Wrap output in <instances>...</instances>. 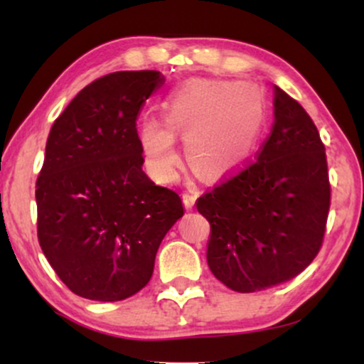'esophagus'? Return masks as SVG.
Returning a JSON list of instances; mask_svg holds the SVG:
<instances>
[{"mask_svg": "<svg viewBox=\"0 0 364 364\" xmlns=\"http://www.w3.org/2000/svg\"><path fill=\"white\" fill-rule=\"evenodd\" d=\"M195 200H196V193H183V203H185V207L188 208V210H191L195 205Z\"/></svg>", "mask_w": 364, "mask_h": 364, "instance_id": "esophagus-1", "label": "esophagus"}]
</instances>
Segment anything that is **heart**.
<instances>
[{
  "mask_svg": "<svg viewBox=\"0 0 364 364\" xmlns=\"http://www.w3.org/2000/svg\"><path fill=\"white\" fill-rule=\"evenodd\" d=\"M164 112V119L147 116L139 123L141 152L162 181H173L181 164L174 133L185 139L196 169L223 176L252 157L267 118L262 92L229 80L183 83L166 99Z\"/></svg>",
  "mask_w": 364,
  "mask_h": 364,
  "instance_id": "b5f03b06",
  "label": "heart"
}]
</instances>
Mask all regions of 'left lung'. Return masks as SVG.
Here are the masks:
<instances>
[{
    "mask_svg": "<svg viewBox=\"0 0 364 364\" xmlns=\"http://www.w3.org/2000/svg\"><path fill=\"white\" fill-rule=\"evenodd\" d=\"M330 207L327 157L301 104L274 85V127L257 161L196 200L207 263L237 292L289 281L318 253Z\"/></svg>",
    "mask_w": 364,
    "mask_h": 364,
    "instance_id": "obj_1",
    "label": "left lung"
}]
</instances>
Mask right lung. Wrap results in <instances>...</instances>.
Segmentation results:
<instances>
[{
  "instance_id": "add662e5",
  "label": "right lung",
  "mask_w": 364,
  "mask_h": 364,
  "mask_svg": "<svg viewBox=\"0 0 364 364\" xmlns=\"http://www.w3.org/2000/svg\"><path fill=\"white\" fill-rule=\"evenodd\" d=\"M166 78L156 70L92 82L54 121L37 178V236L58 277L92 301L147 286L181 198L144 173L136 116Z\"/></svg>"
}]
</instances>
